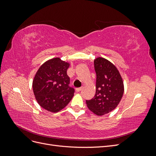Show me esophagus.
I'll return each instance as SVG.
<instances>
[{"label":"esophagus","mask_w":156,"mask_h":156,"mask_svg":"<svg viewBox=\"0 0 156 156\" xmlns=\"http://www.w3.org/2000/svg\"><path fill=\"white\" fill-rule=\"evenodd\" d=\"M82 90H83V87H81V88H76V89H75V90H76V92H80V91H81Z\"/></svg>","instance_id":"obj_1"}]
</instances>
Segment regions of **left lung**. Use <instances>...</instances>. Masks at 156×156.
<instances>
[{
	"instance_id": "1",
	"label": "left lung",
	"mask_w": 156,
	"mask_h": 156,
	"mask_svg": "<svg viewBox=\"0 0 156 156\" xmlns=\"http://www.w3.org/2000/svg\"><path fill=\"white\" fill-rule=\"evenodd\" d=\"M96 89L94 97L86 100L87 107L98 116L111 112L119 104L124 87L122 78L115 66L108 60L98 57L94 60Z\"/></svg>"
}]
</instances>
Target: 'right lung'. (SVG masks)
<instances>
[{
  "mask_svg": "<svg viewBox=\"0 0 156 156\" xmlns=\"http://www.w3.org/2000/svg\"><path fill=\"white\" fill-rule=\"evenodd\" d=\"M69 64L60 58L46 61L36 72L32 82L36 100L47 111L56 112L72 100L74 88L69 86L67 69Z\"/></svg>",
  "mask_w": 156,
  "mask_h": 156,
  "instance_id": "1",
  "label": "right lung"
}]
</instances>
